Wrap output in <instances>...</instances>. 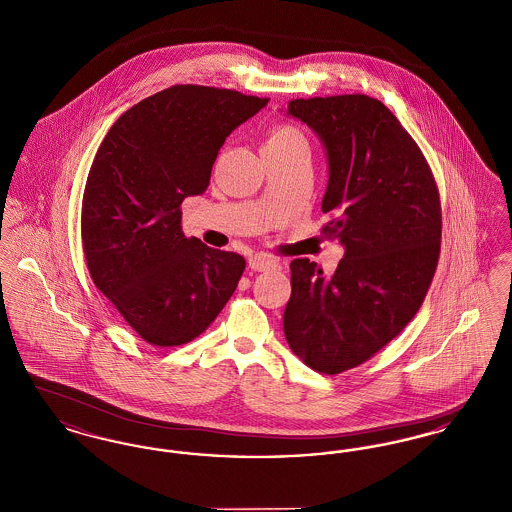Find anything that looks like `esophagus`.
Listing matches in <instances>:
<instances>
[{
    "instance_id": "1",
    "label": "esophagus",
    "mask_w": 512,
    "mask_h": 512,
    "mask_svg": "<svg viewBox=\"0 0 512 512\" xmlns=\"http://www.w3.org/2000/svg\"><path fill=\"white\" fill-rule=\"evenodd\" d=\"M247 265H249L251 270L265 272V270L276 267V261H274L272 257H267V255H251V257L247 259Z\"/></svg>"
}]
</instances>
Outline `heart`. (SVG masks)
<instances>
[{"label":"heart","instance_id":"b5f03b06","mask_svg":"<svg viewBox=\"0 0 512 512\" xmlns=\"http://www.w3.org/2000/svg\"><path fill=\"white\" fill-rule=\"evenodd\" d=\"M293 144H305V136L290 124H278L270 130L265 146H293Z\"/></svg>","mask_w":512,"mask_h":512}]
</instances>
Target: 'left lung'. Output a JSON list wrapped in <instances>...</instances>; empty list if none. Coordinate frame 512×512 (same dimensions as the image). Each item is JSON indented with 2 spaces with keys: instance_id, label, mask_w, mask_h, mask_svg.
I'll list each match as a JSON object with an SVG mask.
<instances>
[{
  "instance_id": "8db88e82",
  "label": "left lung",
  "mask_w": 512,
  "mask_h": 512,
  "mask_svg": "<svg viewBox=\"0 0 512 512\" xmlns=\"http://www.w3.org/2000/svg\"><path fill=\"white\" fill-rule=\"evenodd\" d=\"M288 115L326 149L322 213L330 222L322 232L345 253L332 276L293 259L284 334L305 365L340 374L368 361L420 309L438 267V186L420 147L378 99H292Z\"/></svg>"
}]
</instances>
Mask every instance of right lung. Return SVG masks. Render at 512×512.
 Returning a JSON list of instances; mask_svg holds the SVG:
<instances>
[{
	"mask_svg": "<svg viewBox=\"0 0 512 512\" xmlns=\"http://www.w3.org/2000/svg\"><path fill=\"white\" fill-rule=\"evenodd\" d=\"M267 103L178 84L122 113L99 146L82 199L86 265L151 345L205 332L244 274L242 255L184 236L180 205L207 190L224 140Z\"/></svg>",
	"mask_w": 512,
	"mask_h": 512,
	"instance_id": "add662e5",
	"label": "right lung"
}]
</instances>
